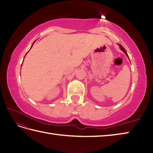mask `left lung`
<instances>
[{
  "instance_id": "1",
  "label": "left lung",
  "mask_w": 153,
  "mask_h": 153,
  "mask_svg": "<svg viewBox=\"0 0 153 153\" xmlns=\"http://www.w3.org/2000/svg\"><path fill=\"white\" fill-rule=\"evenodd\" d=\"M120 48H121V49L123 51V52H124V53H125V54L127 55V56H128V54H127V52H126V51L124 49V48H123L122 46V45H120Z\"/></svg>"
}]
</instances>
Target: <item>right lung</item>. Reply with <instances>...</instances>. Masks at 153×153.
<instances>
[{
  "instance_id": "right-lung-1",
  "label": "right lung",
  "mask_w": 153,
  "mask_h": 153,
  "mask_svg": "<svg viewBox=\"0 0 153 153\" xmlns=\"http://www.w3.org/2000/svg\"><path fill=\"white\" fill-rule=\"evenodd\" d=\"M31 47H32V46H31Z\"/></svg>"
}]
</instances>
